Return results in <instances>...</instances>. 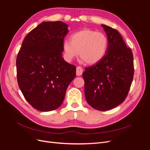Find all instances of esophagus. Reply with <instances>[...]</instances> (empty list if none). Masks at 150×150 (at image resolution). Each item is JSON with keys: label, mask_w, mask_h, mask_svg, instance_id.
<instances>
[{"label": "esophagus", "mask_w": 150, "mask_h": 150, "mask_svg": "<svg viewBox=\"0 0 150 150\" xmlns=\"http://www.w3.org/2000/svg\"><path fill=\"white\" fill-rule=\"evenodd\" d=\"M83 69L82 67L80 66L77 67V68H76V75L77 76H81L83 74Z\"/></svg>", "instance_id": "esophagus-1"}]
</instances>
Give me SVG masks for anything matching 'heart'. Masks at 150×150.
Returning <instances> with one entry per match:
<instances>
[{"instance_id": "1", "label": "heart", "mask_w": 150, "mask_h": 150, "mask_svg": "<svg viewBox=\"0 0 150 150\" xmlns=\"http://www.w3.org/2000/svg\"><path fill=\"white\" fill-rule=\"evenodd\" d=\"M108 44L105 34L96 30L84 29L72 34L71 41H63V55L66 61L71 62L79 54L86 64H94L105 56Z\"/></svg>"}]
</instances>
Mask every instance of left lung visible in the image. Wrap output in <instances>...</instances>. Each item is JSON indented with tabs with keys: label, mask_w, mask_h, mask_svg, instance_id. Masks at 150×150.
<instances>
[{
	"label": "left lung",
	"mask_w": 150,
	"mask_h": 150,
	"mask_svg": "<svg viewBox=\"0 0 150 150\" xmlns=\"http://www.w3.org/2000/svg\"><path fill=\"white\" fill-rule=\"evenodd\" d=\"M108 39V51L102 59L86 67L85 98L92 108L107 111L118 106L128 94L134 75L133 56L119 32L101 24Z\"/></svg>",
	"instance_id": "8db88e82"
}]
</instances>
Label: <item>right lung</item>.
<instances>
[{"mask_svg":"<svg viewBox=\"0 0 150 150\" xmlns=\"http://www.w3.org/2000/svg\"><path fill=\"white\" fill-rule=\"evenodd\" d=\"M67 27L61 21L42 22L26 35L18 53V85L27 101L40 111L59 107L76 76V67L62 57Z\"/></svg>","mask_w":150,"mask_h":150,"instance_id":"1","label":"right lung"}]
</instances>
